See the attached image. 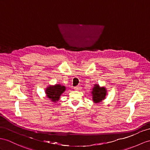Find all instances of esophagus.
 <instances>
[{
	"mask_svg": "<svg viewBox=\"0 0 150 150\" xmlns=\"http://www.w3.org/2000/svg\"><path fill=\"white\" fill-rule=\"evenodd\" d=\"M74 90H76V91H79L81 89V88L80 86H75V87H74Z\"/></svg>",
	"mask_w": 150,
	"mask_h": 150,
	"instance_id": "obj_1",
	"label": "esophagus"
}]
</instances>
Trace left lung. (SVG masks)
<instances>
[{
  "mask_svg": "<svg viewBox=\"0 0 150 150\" xmlns=\"http://www.w3.org/2000/svg\"><path fill=\"white\" fill-rule=\"evenodd\" d=\"M91 94L92 100L95 104L100 103L104 100L107 96V90L105 86H100L98 84H95Z\"/></svg>",
  "mask_w": 150,
  "mask_h": 150,
  "instance_id": "left-lung-1",
  "label": "left lung"
}]
</instances>
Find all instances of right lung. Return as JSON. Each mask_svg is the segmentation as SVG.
<instances>
[{"label":"right lung","mask_w":150,"mask_h":150,"mask_svg":"<svg viewBox=\"0 0 150 150\" xmlns=\"http://www.w3.org/2000/svg\"><path fill=\"white\" fill-rule=\"evenodd\" d=\"M65 90L66 87L61 84H56L54 85H48L45 90V93L46 97L54 104L57 103L60 100V96H62Z\"/></svg>","instance_id":"obj_1"}]
</instances>
